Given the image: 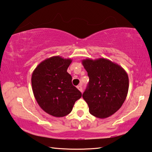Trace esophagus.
<instances>
[{"instance_id":"1","label":"esophagus","mask_w":152,"mask_h":152,"mask_svg":"<svg viewBox=\"0 0 152 152\" xmlns=\"http://www.w3.org/2000/svg\"><path fill=\"white\" fill-rule=\"evenodd\" d=\"M77 88L79 91H80L81 93H82V91H83V88H82V87H81V86H77Z\"/></svg>"}]
</instances>
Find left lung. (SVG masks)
<instances>
[{
	"label": "left lung",
	"mask_w": 152,
	"mask_h": 152,
	"mask_svg": "<svg viewBox=\"0 0 152 152\" xmlns=\"http://www.w3.org/2000/svg\"><path fill=\"white\" fill-rule=\"evenodd\" d=\"M89 77L83 98L89 113L98 118L112 115L123 105L129 89L126 71L118 64L105 58L81 61Z\"/></svg>",
	"instance_id": "8db88e82"
}]
</instances>
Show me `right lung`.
I'll list each match as a JSON object with an SVG mask.
<instances>
[{"label":"right lung","mask_w":152,"mask_h":152,"mask_svg":"<svg viewBox=\"0 0 152 152\" xmlns=\"http://www.w3.org/2000/svg\"><path fill=\"white\" fill-rule=\"evenodd\" d=\"M71 62V58L53 56L40 63L32 74V89L37 103L56 118L70 113L75 103L81 97L66 71Z\"/></svg>","instance_id":"obj_1"}]
</instances>
